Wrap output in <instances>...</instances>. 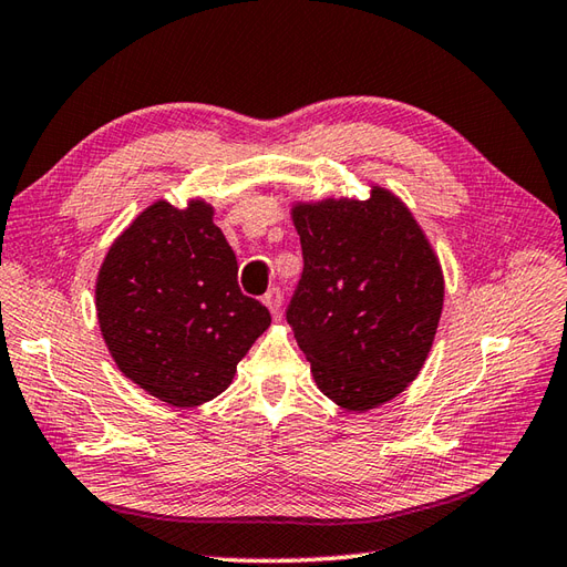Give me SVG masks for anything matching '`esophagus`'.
Here are the masks:
<instances>
[{
  "mask_svg": "<svg viewBox=\"0 0 567 567\" xmlns=\"http://www.w3.org/2000/svg\"><path fill=\"white\" fill-rule=\"evenodd\" d=\"M264 303H266V307L270 309L272 318H280V313H282V295H280V289H278V287L268 289L266 297H264Z\"/></svg>",
  "mask_w": 567,
  "mask_h": 567,
  "instance_id": "34e87169",
  "label": "esophagus"
}]
</instances>
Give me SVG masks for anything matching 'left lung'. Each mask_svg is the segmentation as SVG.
I'll return each instance as SVG.
<instances>
[{"label":"left lung","mask_w":567,"mask_h":567,"mask_svg":"<svg viewBox=\"0 0 567 567\" xmlns=\"http://www.w3.org/2000/svg\"><path fill=\"white\" fill-rule=\"evenodd\" d=\"M303 272L287 323L318 390L347 412L404 393L431 352L445 280L424 229L388 188L297 200Z\"/></svg>","instance_id":"left-lung-1"}]
</instances>
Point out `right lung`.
<instances>
[{
    "instance_id": "obj_1",
    "label": "right lung",
    "mask_w": 567,
    "mask_h": 567,
    "mask_svg": "<svg viewBox=\"0 0 567 567\" xmlns=\"http://www.w3.org/2000/svg\"><path fill=\"white\" fill-rule=\"evenodd\" d=\"M213 206L153 200L112 241L95 280L100 332L114 364L169 408H198L229 388L270 326L244 297L237 256Z\"/></svg>"
}]
</instances>
